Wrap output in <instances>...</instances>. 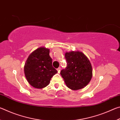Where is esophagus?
<instances>
[{"label": "esophagus", "instance_id": "1", "mask_svg": "<svg viewBox=\"0 0 120 120\" xmlns=\"http://www.w3.org/2000/svg\"><path fill=\"white\" fill-rule=\"evenodd\" d=\"M60 70H61V68L60 67H59L58 69H57V71H58V72L59 73L60 72Z\"/></svg>", "mask_w": 120, "mask_h": 120}]
</instances>
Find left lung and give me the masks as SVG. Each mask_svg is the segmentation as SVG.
Here are the masks:
<instances>
[{"mask_svg":"<svg viewBox=\"0 0 120 120\" xmlns=\"http://www.w3.org/2000/svg\"><path fill=\"white\" fill-rule=\"evenodd\" d=\"M67 67L60 74L66 86L72 90L82 89L90 82L93 76L92 66L88 58L79 51L65 53Z\"/></svg>","mask_w":120,"mask_h":120,"instance_id":"obj_1","label":"left lung"}]
</instances>
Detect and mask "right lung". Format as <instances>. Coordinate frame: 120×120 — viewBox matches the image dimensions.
I'll return each mask as SVG.
<instances>
[{"mask_svg":"<svg viewBox=\"0 0 120 120\" xmlns=\"http://www.w3.org/2000/svg\"><path fill=\"white\" fill-rule=\"evenodd\" d=\"M49 53V49L38 48L30 54L26 61L24 74L28 82L34 88L41 89L48 86L53 76L58 72L53 67Z\"/></svg>","mask_w":120,"mask_h":120,"instance_id":"right-lung-1","label":"right lung"}]
</instances>
